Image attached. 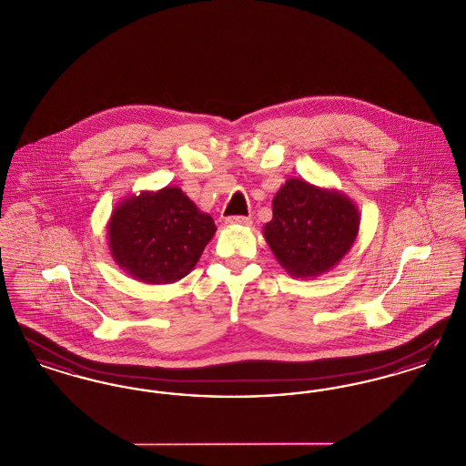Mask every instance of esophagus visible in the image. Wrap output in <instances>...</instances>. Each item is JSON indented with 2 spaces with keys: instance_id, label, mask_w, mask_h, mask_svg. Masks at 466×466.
<instances>
[{
  "instance_id": "34e87169",
  "label": "esophagus",
  "mask_w": 466,
  "mask_h": 466,
  "mask_svg": "<svg viewBox=\"0 0 466 466\" xmlns=\"http://www.w3.org/2000/svg\"><path fill=\"white\" fill-rule=\"evenodd\" d=\"M225 223L227 225H243V227H248V225H251V218L249 217H228V218H225Z\"/></svg>"
}]
</instances>
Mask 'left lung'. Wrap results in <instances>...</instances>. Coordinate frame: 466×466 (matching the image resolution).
Instances as JSON below:
<instances>
[{
	"label": "left lung",
	"mask_w": 466,
	"mask_h": 466,
	"mask_svg": "<svg viewBox=\"0 0 466 466\" xmlns=\"http://www.w3.org/2000/svg\"><path fill=\"white\" fill-rule=\"evenodd\" d=\"M358 230V208L344 192L289 177L272 199L264 238L289 276L312 279L348 255Z\"/></svg>",
	"instance_id": "left-lung-1"
}]
</instances>
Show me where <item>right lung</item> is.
I'll return each instance as SVG.
<instances>
[{
	"label": "right lung",
	"mask_w": 466,
	"mask_h": 466,
	"mask_svg": "<svg viewBox=\"0 0 466 466\" xmlns=\"http://www.w3.org/2000/svg\"><path fill=\"white\" fill-rule=\"evenodd\" d=\"M106 228L113 262L147 285L185 278L217 232L213 218L177 187L124 198Z\"/></svg>",
	"instance_id": "obj_1"
}]
</instances>
